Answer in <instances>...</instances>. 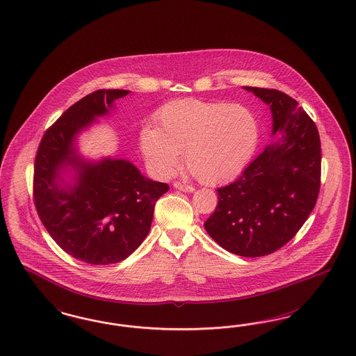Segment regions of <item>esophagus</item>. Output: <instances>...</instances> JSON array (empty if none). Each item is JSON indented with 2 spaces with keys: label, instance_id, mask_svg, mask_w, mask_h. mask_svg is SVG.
<instances>
[{
  "label": "esophagus",
  "instance_id": "obj_1",
  "mask_svg": "<svg viewBox=\"0 0 356 356\" xmlns=\"http://www.w3.org/2000/svg\"><path fill=\"white\" fill-rule=\"evenodd\" d=\"M172 186H174V188H177L179 191H184V193H194L195 191V188L193 186H186V184H182L181 182H174Z\"/></svg>",
  "mask_w": 356,
  "mask_h": 356
}]
</instances>
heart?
<instances>
[{"instance_id": "heart-1", "label": "heart", "mask_w": 356, "mask_h": 356, "mask_svg": "<svg viewBox=\"0 0 356 356\" xmlns=\"http://www.w3.org/2000/svg\"><path fill=\"white\" fill-rule=\"evenodd\" d=\"M159 126H144L140 147L148 166L170 177L182 159L196 178L208 184H228L252 160L259 144V123L242 104L177 99L157 113Z\"/></svg>"}]
</instances>
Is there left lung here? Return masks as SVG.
<instances>
[{"label": "left lung", "instance_id": "8db88e82", "mask_svg": "<svg viewBox=\"0 0 356 356\" xmlns=\"http://www.w3.org/2000/svg\"><path fill=\"white\" fill-rule=\"evenodd\" d=\"M270 106L273 140L241 175L218 188L207 233L228 252L264 257L295 237L316 206L321 182L317 127L298 102L275 89L243 86Z\"/></svg>", "mask_w": 356, "mask_h": 356}]
</instances>
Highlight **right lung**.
Returning a JSON list of instances; mask_svg holds the SVG:
<instances>
[{
  "label": "right lung",
  "instance_id": "obj_1",
  "mask_svg": "<svg viewBox=\"0 0 356 356\" xmlns=\"http://www.w3.org/2000/svg\"><path fill=\"white\" fill-rule=\"evenodd\" d=\"M129 92L83 97L47 129L36 153L38 215L58 246L86 264H118L135 252L149 233L156 202L169 190L128 160H88L79 150L81 134Z\"/></svg>",
  "mask_w": 356,
  "mask_h": 356
}]
</instances>
